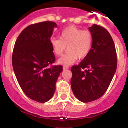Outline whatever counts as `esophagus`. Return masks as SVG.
I'll return each mask as SVG.
<instances>
[{
    "label": "esophagus",
    "mask_w": 128,
    "mask_h": 128,
    "mask_svg": "<svg viewBox=\"0 0 128 128\" xmlns=\"http://www.w3.org/2000/svg\"><path fill=\"white\" fill-rule=\"evenodd\" d=\"M63 69H64V70H66V69H68V66H64V67H63Z\"/></svg>",
    "instance_id": "1"
}]
</instances>
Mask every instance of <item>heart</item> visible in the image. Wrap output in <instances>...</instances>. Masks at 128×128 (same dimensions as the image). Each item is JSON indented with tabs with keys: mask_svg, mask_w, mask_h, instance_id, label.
I'll list each match as a JSON object with an SVG mask.
<instances>
[{
	"mask_svg": "<svg viewBox=\"0 0 128 128\" xmlns=\"http://www.w3.org/2000/svg\"><path fill=\"white\" fill-rule=\"evenodd\" d=\"M52 51L56 56H61L66 50L68 52L58 60L63 66H69L78 59H84L89 54L92 44V36L89 30H82L75 26L64 29L60 38H52L50 40Z\"/></svg>",
	"mask_w": 128,
	"mask_h": 128,
	"instance_id": "obj_1",
	"label": "heart"
}]
</instances>
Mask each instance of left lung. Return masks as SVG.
Returning <instances> with one entry per match:
<instances>
[{
	"instance_id": "8db88e82",
	"label": "left lung",
	"mask_w": 128,
	"mask_h": 128,
	"mask_svg": "<svg viewBox=\"0 0 128 128\" xmlns=\"http://www.w3.org/2000/svg\"><path fill=\"white\" fill-rule=\"evenodd\" d=\"M88 29L92 36L91 50L80 64L71 68L70 81L75 97L84 103L104 95L117 68L115 44L108 31L95 24Z\"/></svg>"
}]
</instances>
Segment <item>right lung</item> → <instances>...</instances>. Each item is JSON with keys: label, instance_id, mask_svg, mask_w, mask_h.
<instances>
[{"label": "right lung", "instance_id": "right-lung-1", "mask_svg": "<svg viewBox=\"0 0 128 128\" xmlns=\"http://www.w3.org/2000/svg\"><path fill=\"white\" fill-rule=\"evenodd\" d=\"M57 24L45 21L31 24L17 38L12 63L21 89L30 99L44 103L50 100L62 66H48L55 61L50 38Z\"/></svg>", "mask_w": 128, "mask_h": 128}]
</instances>
